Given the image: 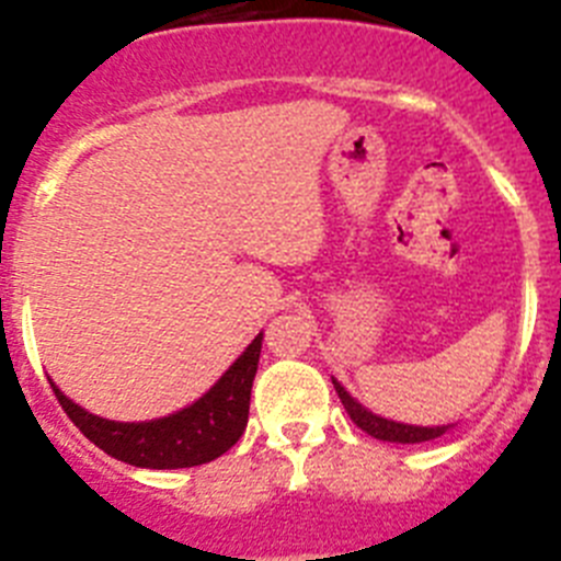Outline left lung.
<instances>
[{"instance_id": "8db88e82", "label": "left lung", "mask_w": 561, "mask_h": 561, "mask_svg": "<svg viewBox=\"0 0 561 561\" xmlns=\"http://www.w3.org/2000/svg\"><path fill=\"white\" fill-rule=\"evenodd\" d=\"M331 381H334L336 396H340L342 408H345V413L351 415V421H354L356 427L365 430V433L374 435V438H379V440H390V444H421V440L440 438V435L449 433V430L455 427V424H438V427H419V424H404V421L385 419V415H376L374 410H368L365 404H359V401H356L354 396L348 393V390L342 388L334 376H331Z\"/></svg>"}]
</instances>
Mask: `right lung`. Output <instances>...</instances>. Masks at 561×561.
I'll use <instances>...</instances> for the list:
<instances>
[{"instance_id": "add662e5", "label": "right lung", "mask_w": 561, "mask_h": 561, "mask_svg": "<svg viewBox=\"0 0 561 561\" xmlns=\"http://www.w3.org/2000/svg\"><path fill=\"white\" fill-rule=\"evenodd\" d=\"M261 342H264V334H257L241 351V356L205 396L162 419H103L64 396L53 379H49V388L61 401L64 413L72 419V424L112 458L128 466H140V469H187V466L210 463L244 435L247 419H250L252 379L261 359Z\"/></svg>"}]
</instances>
